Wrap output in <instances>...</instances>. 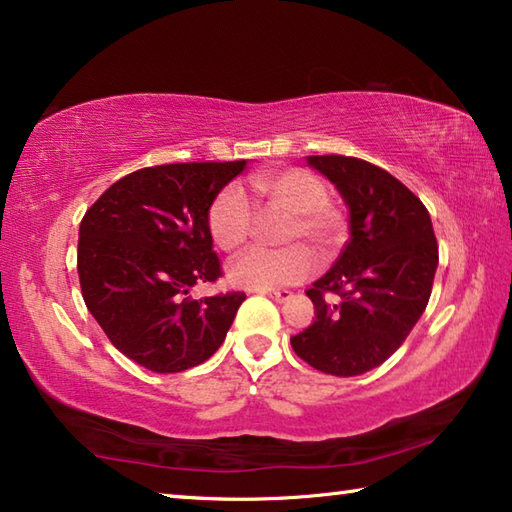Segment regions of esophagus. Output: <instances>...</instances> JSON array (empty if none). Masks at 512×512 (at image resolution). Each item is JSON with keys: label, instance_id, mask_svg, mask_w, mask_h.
I'll return each mask as SVG.
<instances>
[{"label": "esophagus", "instance_id": "esophagus-1", "mask_svg": "<svg viewBox=\"0 0 512 512\" xmlns=\"http://www.w3.org/2000/svg\"><path fill=\"white\" fill-rule=\"evenodd\" d=\"M262 293H266V296L273 298L275 302H284V300H289L293 296L289 289H275V291H262Z\"/></svg>", "mask_w": 512, "mask_h": 512}]
</instances>
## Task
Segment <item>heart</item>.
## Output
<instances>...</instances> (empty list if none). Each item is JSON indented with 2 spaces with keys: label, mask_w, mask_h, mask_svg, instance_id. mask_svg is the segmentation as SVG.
<instances>
[{
  "label": "heart",
  "mask_w": 512,
  "mask_h": 512,
  "mask_svg": "<svg viewBox=\"0 0 512 512\" xmlns=\"http://www.w3.org/2000/svg\"><path fill=\"white\" fill-rule=\"evenodd\" d=\"M250 183L268 210L287 214L280 232L282 244L311 246L320 259H327L339 248L345 237V214L329 198V185L318 173L289 167L255 173ZM207 225L216 246L223 250H237L253 237L257 212L244 187L225 185L214 196ZM311 271L314 259L302 246L250 248L230 264V280L246 289L273 291L307 280Z\"/></svg>",
  "instance_id": "heart-1"
}]
</instances>
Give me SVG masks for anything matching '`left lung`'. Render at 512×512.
I'll use <instances>...</instances> for the list:
<instances>
[{
  "instance_id": "1",
  "label": "left lung",
  "mask_w": 512,
  "mask_h": 512,
  "mask_svg": "<svg viewBox=\"0 0 512 512\" xmlns=\"http://www.w3.org/2000/svg\"><path fill=\"white\" fill-rule=\"evenodd\" d=\"M307 160L350 207V239L336 264L307 289L316 318L291 336V345L327 375H363L400 348L427 309L438 266L436 235L427 207L386 169L350 155Z\"/></svg>"
}]
</instances>
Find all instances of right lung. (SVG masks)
Segmentation results:
<instances>
[{"mask_svg":"<svg viewBox=\"0 0 512 512\" xmlns=\"http://www.w3.org/2000/svg\"><path fill=\"white\" fill-rule=\"evenodd\" d=\"M246 160L137 169L110 185L79 228L85 305L115 348L153 372H183L219 350L244 291L194 300L223 275L207 212Z\"/></svg>","mask_w":512,"mask_h":512,"instance_id":"1","label":"right lung"}]
</instances>
